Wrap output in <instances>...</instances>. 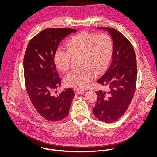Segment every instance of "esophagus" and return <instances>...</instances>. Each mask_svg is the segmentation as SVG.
<instances>
[{
  "label": "esophagus",
  "instance_id": "esophagus-1",
  "mask_svg": "<svg viewBox=\"0 0 157 157\" xmlns=\"http://www.w3.org/2000/svg\"><path fill=\"white\" fill-rule=\"evenodd\" d=\"M75 92L76 94H80L84 93V91L83 90H80V89H75Z\"/></svg>",
  "mask_w": 157,
  "mask_h": 157
}]
</instances>
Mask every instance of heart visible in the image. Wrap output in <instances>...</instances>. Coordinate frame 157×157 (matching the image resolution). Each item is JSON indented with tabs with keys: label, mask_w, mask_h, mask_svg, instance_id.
<instances>
[{
	"label": "heart",
	"mask_w": 157,
	"mask_h": 157,
	"mask_svg": "<svg viewBox=\"0 0 157 157\" xmlns=\"http://www.w3.org/2000/svg\"><path fill=\"white\" fill-rule=\"evenodd\" d=\"M66 50L58 49L54 55V62L61 72H67L73 57H82L84 68L81 71H73L65 78L68 87L84 89L97 75L103 72L110 59L113 50L111 38L105 33L81 32L71 37L66 43Z\"/></svg>",
	"instance_id": "1"
}]
</instances>
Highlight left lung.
<instances>
[{
  "label": "left lung",
  "instance_id": "left-lung-1",
  "mask_svg": "<svg viewBox=\"0 0 157 157\" xmlns=\"http://www.w3.org/2000/svg\"><path fill=\"white\" fill-rule=\"evenodd\" d=\"M98 29L107 31L113 39V61L97 81L107 89L96 92L98 98L93 111L99 120L110 123L124 115L133 99L137 82V59L132 44L121 33L108 27Z\"/></svg>",
  "mask_w": 157,
  "mask_h": 157
}]
</instances>
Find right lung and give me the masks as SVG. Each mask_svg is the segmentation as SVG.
<instances>
[{
	"label": "right lung",
	"instance_id": "1",
	"mask_svg": "<svg viewBox=\"0 0 157 157\" xmlns=\"http://www.w3.org/2000/svg\"><path fill=\"white\" fill-rule=\"evenodd\" d=\"M76 32L68 28L44 30L30 41L24 55V76L29 98L38 114L52 122L68 115L75 95L71 88L64 89L56 96L53 91L61 86L53 59L55 53L63 38Z\"/></svg>",
	"mask_w": 157,
	"mask_h": 157
}]
</instances>
